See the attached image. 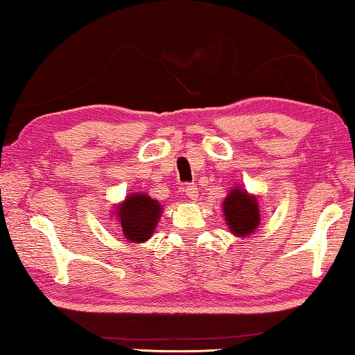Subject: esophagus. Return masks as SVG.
Here are the masks:
<instances>
[{
    "instance_id": "34e87169",
    "label": "esophagus",
    "mask_w": 355,
    "mask_h": 355,
    "mask_svg": "<svg viewBox=\"0 0 355 355\" xmlns=\"http://www.w3.org/2000/svg\"><path fill=\"white\" fill-rule=\"evenodd\" d=\"M184 192H186V196L191 198V200H197L198 198L197 186H193V184H187V186L184 187Z\"/></svg>"
}]
</instances>
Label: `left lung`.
<instances>
[{"label": "left lung", "instance_id": "obj_1", "mask_svg": "<svg viewBox=\"0 0 355 355\" xmlns=\"http://www.w3.org/2000/svg\"><path fill=\"white\" fill-rule=\"evenodd\" d=\"M226 225L232 234L247 237L260 225L259 198L244 189H232L223 202Z\"/></svg>", "mask_w": 355, "mask_h": 355}]
</instances>
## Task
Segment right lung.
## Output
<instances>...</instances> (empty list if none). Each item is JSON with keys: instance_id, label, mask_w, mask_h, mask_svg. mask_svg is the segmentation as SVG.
I'll use <instances>...</instances> for the list:
<instances>
[{"instance_id": "add662e5", "label": "right lung", "mask_w": 355, "mask_h": 355, "mask_svg": "<svg viewBox=\"0 0 355 355\" xmlns=\"http://www.w3.org/2000/svg\"><path fill=\"white\" fill-rule=\"evenodd\" d=\"M123 234L130 244H142L153 234L162 218V203L147 193L135 192L114 207Z\"/></svg>"}]
</instances>
